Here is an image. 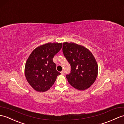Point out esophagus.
I'll list each match as a JSON object with an SVG mask.
<instances>
[{
    "mask_svg": "<svg viewBox=\"0 0 124 124\" xmlns=\"http://www.w3.org/2000/svg\"><path fill=\"white\" fill-rule=\"evenodd\" d=\"M61 74H62V75H63V74H64V71H62L61 72Z\"/></svg>",
    "mask_w": 124,
    "mask_h": 124,
    "instance_id": "esophagus-1",
    "label": "esophagus"
}]
</instances>
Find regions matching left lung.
<instances>
[{
	"label": "left lung",
	"mask_w": 124,
	"mask_h": 124,
	"mask_svg": "<svg viewBox=\"0 0 124 124\" xmlns=\"http://www.w3.org/2000/svg\"><path fill=\"white\" fill-rule=\"evenodd\" d=\"M63 53L71 65V72L66 76L69 83L79 90H85L94 82L98 66L93 53L83 46L64 42Z\"/></svg>",
	"instance_id": "1"
}]
</instances>
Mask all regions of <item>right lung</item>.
<instances>
[{
	"mask_svg": "<svg viewBox=\"0 0 124 124\" xmlns=\"http://www.w3.org/2000/svg\"><path fill=\"white\" fill-rule=\"evenodd\" d=\"M62 47V43H48L34 49L26 62L25 75L28 83L38 92L47 91L60 74L53 58Z\"/></svg>",
	"mask_w": 124,
	"mask_h": 124,
	"instance_id": "right-lung-1",
	"label": "right lung"
}]
</instances>
